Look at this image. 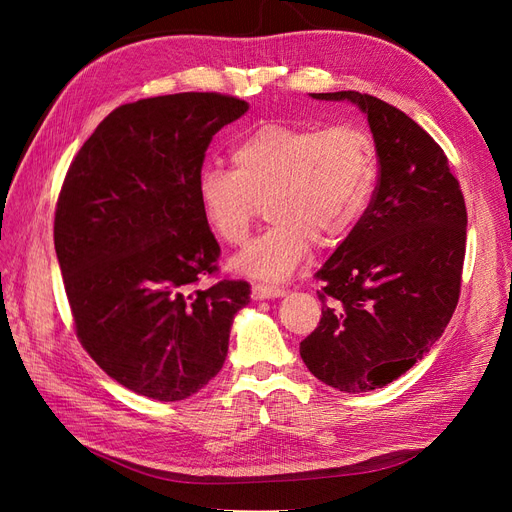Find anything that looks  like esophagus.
<instances>
[{"label":"esophagus","mask_w":512,"mask_h":512,"mask_svg":"<svg viewBox=\"0 0 512 512\" xmlns=\"http://www.w3.org/2000/svg\"><path fill=\"white\" fill-rule=\"evenodd\" d=\"M284 294H286L284 288H275V286H267V284H254L252 286V299L254 301L277 299V297H284Z\"/></svg>","instance_id":"esophagus-1"}]
</instances>
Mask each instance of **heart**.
<instances>
[{
	"mask_svg": "<svg viewBox=\"0 0 512 512\" xmlns=\"http://www.w3.org/2000/svg\"><path fill=\"white\" fill-rule=\"evenodd\" d=\"M230 170L198 177V203L224 243L241 245L265 205L271 226L230 267L254 280L280 282L297 271L312 243H344L371 205L378 151L354 126L312 128L262 123L230 147Z\"/></svg>",
	"mask_w": 512,
	"mask_h": 512,
	"instance_id": "obj_1",
	"label": "heart"
}]
</instances>
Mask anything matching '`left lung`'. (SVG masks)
Returning <instances> with one entry per match:
<instances>
[{"label": "left lung", "instance_id": "8db88e82", "mask_svg": "<svg viewBox=\"0 0 512 512\" xmlns=\"http://www.w3.org/2000/svg\"><path fill=\"white\" fill-rule=\"evenodd\" d=\"M378 151L374 198L316 273L322 318L301 342L312 374L346 393L382 389L423 359L451 320L466 256L468 213L440 145L399 108L359 91Z\"/></svg>", "mask_w": 512, "mask_h": 512}]
</instances>
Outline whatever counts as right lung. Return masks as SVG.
<instances>
[{
  "instance_id": "obj_1",
  "label": "right lung",
  "mask_w": 512,
  "mask_h": 512,
  "mask_svg": "<svg viewBox=\"0 0 512 512\" xmlns=\"http://www.w3.org/2000/svg\"><path fill=\"white\" fill-rule=\"evenodd\" d=\"M250 104L175 94L123 104L91 134L61 188L55 252L76 335L108 376L179 401L218 376L250 284L213 273L220 245L198 203L215 132Z\"/></svg>"
}]
</instances>
